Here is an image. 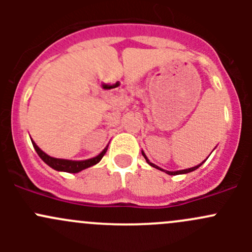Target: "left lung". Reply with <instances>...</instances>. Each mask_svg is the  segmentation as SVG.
<instances>
[{
    "mask_svg": "<svg viewBox=\"0 0 252 252\" xmlns=\"http://www.w3.org/2000/svg\"><path fill=\"white\" fill-rule=\"evenodd\" d=\"M141 154H142V156L145 157V159H146V162L147 163L150 164V166L151 167H154V168H157V169H159V171H162V172H166L167 174H169V175H177V174H185V173H190V172H192V171H195V169H197L199 168L200 166H201L202 163H204V162H202V163H200V164H197V166H195V167H191V168H188V169H183V171H175V172H171V171H166V169H163V168H161V167H158V166H156V164H154L152 163V162H150L149 161V158H147L146 157V155L144 154V152L141 151Z\"/></svg>",
    "mask_w": 252,
    "mask_h": 252,
    "instance_id": "8db88e82",
    "label": "left lung"
}]
</instances>
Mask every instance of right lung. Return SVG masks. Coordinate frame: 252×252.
<instances>
[{
    "instance_id": "add662e5",
    "label": "right lung",
    "mask_w": 252,
    "mask_h": 252,
    "mask_svg": "<svg viewBox=\"0 0 252 252\" xmlns=\"http://www.w3.org/2000/svg\"><path fill=\"white\" fill-rule=\"evenodd\" d=\"M32 142V146H34L35 151L37 152V155L40 156V158L50 166L51 168H53L55 171L58 172H67V173H78V172L83 171V169L89 168V167L95 166L96 163L101 161L103 156H105L106 151H107V147L106 146L105 149L102 150V152L97 155L96 157H93V158L89 159H84V161H72V159H63V158H56V157H51L48 156L47 154H45L34 141Z\"/></svg>"
}]
</instances>
